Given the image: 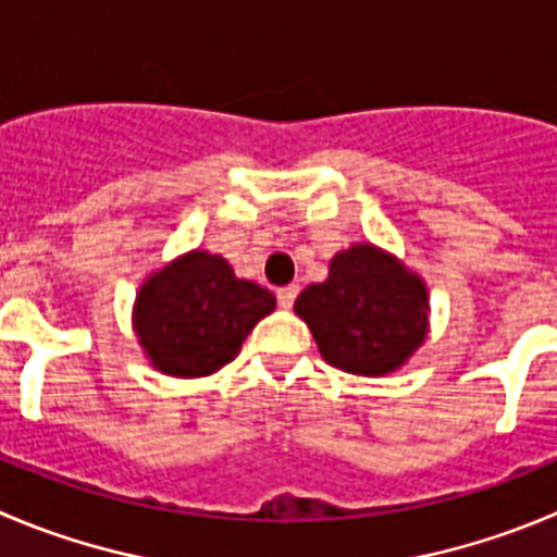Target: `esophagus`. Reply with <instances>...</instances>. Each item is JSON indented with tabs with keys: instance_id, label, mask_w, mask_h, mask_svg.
Masks as SVG:
<instances>
[{
	"instance_id": "obj_1",
	"label": "esophagus",
	"mask_w": 557,
	"mask_h": 557,
	"mask_svg": "<svg viewBox=\"0 0 557 557\" xmlns=\"http://www.w3.org/2000/svg\"><path fill=\"white\" fill-rule=\"evenodd\" d=\"M275 298H278V306L282 309H293L295 298H298V284H289V287H282L278 293H275Z\"/></svg>"
}]
</instances>
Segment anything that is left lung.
Returning a JSON list of instances; mask_svg holds the SVG:
<instances>
[{
    "label": "left lung",
    "mask_w": 557,
    "mask_h": 557,
    "mask_svg": "<svg viewBox=\"0 0 557 557\" xmlns=\"http://www.w3.org/2000/svg\"><path fill=\"white\" fill-rule=\"evenodd\" d=\"M295 314L311 327L331 367L363 377L396 372L429 331V293L421 275L372 243H358L331 259L322 284L295 300Z\"/></svg>",
    "instance_id": "1"
}]
</instances>
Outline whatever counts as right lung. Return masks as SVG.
Masks as SVG:
<instances>
[{"mask_svg":"<svg viewBox=\"0 0 557 557\" xmlns=\"http://www.w3.org/2000/svg\"><path fill=\"white\" fill-rule=\"evenodd\" d=\"M273 309L270 289L237 278L224 257L196 248L141 284L134 327L158 372L205 377L235 361L253 325Z\"/></svg>","mask_w":557,"mask_h":557,"instance_id":"right-lung-1","label":"right lung"}]
</instances>
